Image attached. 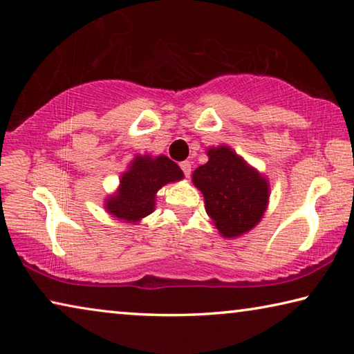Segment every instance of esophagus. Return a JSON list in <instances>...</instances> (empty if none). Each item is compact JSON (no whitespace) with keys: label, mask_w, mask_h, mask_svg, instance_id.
Masks as SVG:
<instances>
[{"label":"esophagus","mask_w":354,"mask_h":354,"mask_svg":"<svg viewBox=\"0 0 354 354\" xmlns=\"http://www.w3.org/2000/svg\"><path fill=\"white\" fill-rule=\"evenodd\" d=\"M179 167H181L184 176L189 178L190 176V170H192V164H190L189 160H184V162H181V164H179Z\"/></svg>","instance_id":"esophagus-1"}]
</instances>
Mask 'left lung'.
<instances>
[{
	"label": "left lung",
	"instance_id": "8db88e82",
	"mask_svg": "<svg viewBox=\"0 0 354 354\" xmlns=\"http://www.w3.org/2000/svg\"><path fill=\"white\" fill-rule=\"evenodd\" d=\"M209 160L192 175L205 197V209L218 233L236 238L250 232L265 214L269 184L230 147L207 149Z\"/></svg>",
	"mask_w": 354,
	"mask_h": 354
}]
</instances>
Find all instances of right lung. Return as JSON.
<instances>
[{"label":"right lung","instance_id":"right-lung-1","mask_svg":"<svg viewBox=\"0 0 354 354\" xmlns=\"http://www.w3.org/2000/svg\"><path fill=\"white\" fill-rule=\"evenodd\" d=\"M183 178L181 168L167 156H137L122 173L118 192L106 198L105 209L120 221L138 222L154 211L157 190Z\"/></svg>","mask_w":354,"mask_h":354}]
</instances>
